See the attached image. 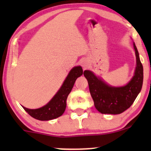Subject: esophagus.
<instances>
[{"label":"esophagus","instance_id":"esophagus-1","mask_svg":"<svg viewBox=\"0 0 151 151\" xmlns=\"http://www.w3.org/2000/svg\"><path fill=\"white\" fill-rule=\"evenodd\" d=\"M82 66H83V68H87V66H88V64H87L86 63H82Z\"/></svg>","mask_w":151,"mask_h":151}]
</instances>
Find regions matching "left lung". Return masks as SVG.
<instances>
[{"mask_svg":"<svg viewBox=\"0 0 151 151\" xmlns=\"http://www.w3.org/2000/svg\"><path fill=\"white\" fill-rule=\"evenodd\" d=\"M133 46L136 55V68L132 78L124 86H111L91 71H84V76L88 80L94 106L101 113L112 115L122 113L132 106L141 91L143 67L134 43Z\"/></svg>","mask_w":151,"mask_h":151,"instance_id":"1","label":"left lung"}]
</instances>
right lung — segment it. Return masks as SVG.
Here are the masks:
<instances>
[{"label": "right lung", "instance_id": "1", "mask_svg": "<svg viewBox=\"0 0 151 151\" xmlns=\"http://www.w3.org/2000/svg\"><path fill=\"white\" fill-rule=\"evenodd\" d=\"M83 74L81 66H74L69 71L58 91L46 105L38 109L22 107L30 116L39 121H50L61 116L66 109L67 97L71 91L76 80Z\"/></svg>", "mask_w": 151, "mask_h": 151}]
</instances>
